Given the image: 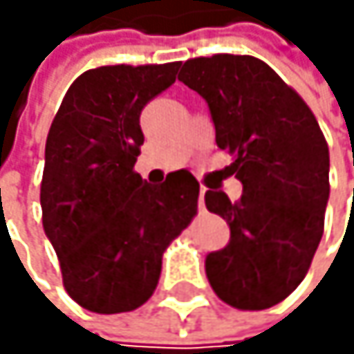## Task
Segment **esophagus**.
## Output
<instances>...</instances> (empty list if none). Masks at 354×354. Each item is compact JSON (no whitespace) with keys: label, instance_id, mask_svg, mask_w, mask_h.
Here are the masks:
<instances>
[{"label":"esophagus","instance_id":"esophagus-1","mask_svg":"<svg viewBox=\"0 0 354 354\" xmlns=\"http://www.w3.org/2000/svg\"><path fill=\"white\" fill-rule=\"evenodd\" d=\"M203 195H206V187H199V210L203 208Z\"/></svg>","mask_w":354,"mask_h":354}]
</instances>
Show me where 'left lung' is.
<instances>
[{"label":"left lung","instance_id":"1","mask_svg":"<svg viewBox=\"0 0 354 354\" xmlns=\"http://www.w3.org/2000/svg\"><path fill=\"white\" fill-rule=\"evenodd\" d=\"M208 104L216 144L236 157L242 197L210 187L206 208L229 225L225 248L206 257L214 293L240 310L289 297L323 238L329 148L315 114L268 63L250 55L185 61L178 74Z\"/></svg>","mask_w":354,"mask_h":354}]
</instances>
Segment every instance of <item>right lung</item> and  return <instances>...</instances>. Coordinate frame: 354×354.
Masks as SVG:
<instances>
[{
  "mask_svg": "<svg viewBox=\"0 0 354 354\" xmlns=\"http://www.w3.org/2000/svg\"><path fill=\"white\" fill-rule=\"evenodd\" d=\"M180 63L104 65L67 88L46 138L42 225L82 308L116 315L157 289L167 244L197 212L199 183L187 169L159 187L133 171L144 106L174 84Z\"/></svg>",
  "mask_w": 354,
  "mask_h": 354,
  "instance_id": "add662e5",
  "label": "right lung"
}]
</instances>
